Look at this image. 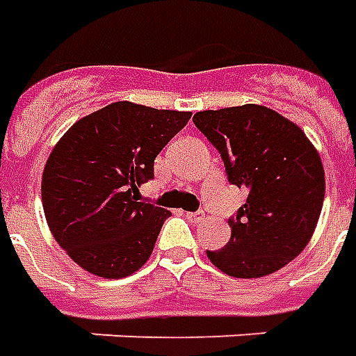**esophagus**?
<instances>
[{"mask_svg":"<svg viewBox=\"0 0 356 356\" xmlns=\"http://www.w3.org/2000/svg\"><path fill=\"white\" fill-rule=\"evenodd\" d=\"M186 218L193 224H201L205 220V213H203V211H197V213H186Z\"/></svg>","mask_w":356,"mask_h":356,"instance_id":"34e87169","label":"esophagus"}]
</instances>
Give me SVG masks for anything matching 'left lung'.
Returning a JSON list of instances; mask_svg holds the SVG:
<instances>
[{
    "mask_svg": "<svg viewBox=\"0 0 356 356\" xmlns=\"http://www.w3.org/2000/svg\"><path fill=\"white\" fill-rule=\"evenodd\" d=\"M193 122L218 149L228 180L245 188L230 218L232 238L209 261L234 278H261L303 251L324 203V166L299 126L276 111L247 103L199 111Z\"/></svg>",
    "mask_w": 356,
    "mask_h": 356,
    "instance_id": "obj_1",
    "label": "left lung"
}]
</instances>
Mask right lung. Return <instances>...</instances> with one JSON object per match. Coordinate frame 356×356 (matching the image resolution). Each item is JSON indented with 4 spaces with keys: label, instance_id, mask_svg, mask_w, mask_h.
I'll list each match as a JSON object with an SVG mask.
<instances>
[{
    "label": "right lung",
    "instance_id": "right-lung-1",
    "mask_svg": "<svg viewBox=\"0 0 356 356\" xmlns=\"http://www.w3.org/2000/svg\"><path fill=\"white\" fill-rule=\"evenodd\" d=\"M190 111L111 103L70 126L45 163L42 205L53 238L90 274L117 280L147 263L170 213L140 201L161 149Z\"/></svg>",
    "mask_w": 356,
    "mask_h": 356
}]
</instances>
